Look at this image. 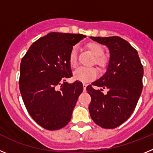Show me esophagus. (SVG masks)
<instances>
[{
	"instance_id": "obj_1",
	"label": "esophagus",
	"mask_w": 153,
	"mask_h": 153,
	"mask_svg": "<svg viewBox=\"0 0 153 153\" xmlns=\"http://www.w3.org/2000/svg\"><path fill=\"white\" fill-rule=\"evenodd\" d=\"M83 90L86 91V86H87V84H86V83H83Z\"/></svg>"
}]
</instances>
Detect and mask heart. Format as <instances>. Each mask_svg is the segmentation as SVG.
<instances>
[{
    "instance_id": "obj_1",
    "label": "heart",
    "mask_w": 153,
    "mask_h": 153,
    "mask_svg": "<svg viewBox=\"0 0 153 153\" xmlns=\"http://www.w3.org/2000/svg\"><path fill=\"white\" fill-rule=\"evenodd\" d=\"M86 47L94 55V62L97 65L103 67L106 64V60L102 54L104 53L103 47L98 43L90 42L86 44ZM69 63L70 67H75L77 64V47L74 46L72 47L69 54ZM97 76V71L93 67H79L74 73V79L83 83L90 82L95 79Z\"/></svg>"
}]
</instances>
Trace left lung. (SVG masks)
Instances as JSON below:
<instances>
[{
	"label": "left lung",
	"mask_w": 153,
	"mask_h": 153,
	"mask_svg": "<svg viewBox=\"0 0 153 153\" xmlns=\"http://www.w3.org/2000/svg\"><path fill=\"white\" fill-rule=\"evenodd\" d=\"M109 51L106 73L86 87L91 97L89 106L93 122L105 129H114L126 121L136 106L143 90V67L138 53L120 36H90ZM93 85L107 88L95 90Z\"/></svg>",
	"instance_id": "left-lung-1"
}]
</instances>
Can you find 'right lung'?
I'll return each mask as SVG.
<instances>
[{
  "mask_svg": "<svg viewBox=\"0 0 153 153\" xmlns=\"http://www.w3.org/2000/svg\"><path fill=\"white\" fill-rule=\"evenodd\" d=\"M86 36L52 32L30 47L20 67V91L24 105L35 122L48 130L67 125L83 83H68L73 76L69 54Z\"/></svg>",
  "mask_w": 153,
  "mask_h": 153,
  "instance_id": "1",
  "label": "right lung"
}]
</instances>
